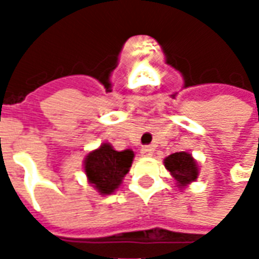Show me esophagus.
<instances>
[{
	"instance_id": "1",
	"label": "esophagus",
	"mask_w": 259,
	"mask_h": 259,
	"mask_svg": "<svg viewBox=\"0 0 259 259\" xmlns=\"http://www.w3.org/2000/svg\"><path fill=\"white\" fill-rule=\"evenodd\" d=\"M140 154H141V157H146V158L151 157V155H152V148L150 146L143 147V148H141Z\"/></svg>"
}]
</instances>
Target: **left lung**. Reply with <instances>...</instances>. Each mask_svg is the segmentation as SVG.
I'll return each instance as SVG.
<instances>
[{
    "label": "left lung",
    "instance_id": "obj_1",
    "mask_svg": "<svg viewBox=\"0 0 259 259\" xmlns=\"http://www.w3.org/2000/svg\"><path fill=\"white\" fill-rule=\"evenodd\" d=\"M165 168L170 172V176L176 182L179 190H183L187 186L198 179L200 168L190 152L180 151L170 154L163 159Z\"/></svg>",
    "mask_w": 259,
    "mask_h": 259
}]
</instances>
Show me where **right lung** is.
<instances>
[{"mask_svg": "<svg viewBox=\"0 0 259 259\" xmlns=\"http://www.w3.org/2000/svg\"><path fill=\"white\" fill-rule=\"evenodd\" d=\"M135 152L132 150L116 151L109 143L85 155L83 165L87 182L101 195L112 194L122 185L124 176L129 174Z\"/></svg>", "mask_w": 259, "mask_h": 259, "instance_id": "obj_1", "label": "right lung"}]
</instances>
